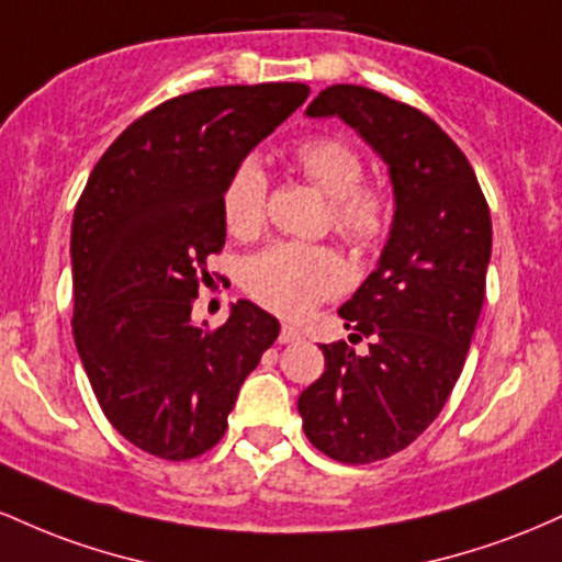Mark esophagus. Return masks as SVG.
I'll return each instance as SVG.
<instances>
[{
  "instance_id": "obj_1",
  "label": "esophagus",
  "mask_w": 562,
  "mask_h": 562,
  "mask_svg": "<svg viewBox=\"0 0 562 562\" xmlns=\"http://www.w3.org/2000/svg\"><path fill=\"white\" fill-rule=\"evenodd\" d=\"M295 340H301V330L293 325H282L280 330V344H295Z\"/></svg>"
}]
</instances>
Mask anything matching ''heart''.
Listing matches in <instances>:
<instances>
[{
	"instance_id": "b5f03b06",
	"label": "heart",
	"mask_w": 562,
	"mask_h": 562,
	"mask_svg": "<svg viewBox=\"0 0 562 562\" xmlns=\"http://www.w3.org/2000/svg\"><path fill=\"white\" fill-rule=\"evenodd\" d=\"M290 160L319 192L330 198V224L348 243H380L391 227V203L383 190L364 184V164L346 139L317 134L295 142ZM267 209V177L256 160H243L222 192V214L237 237L259 235ZM346 263L325 245L277 243L250 256L243 285L261 306L301 317L346 285Z\"/></svg>"
}]
</instances>
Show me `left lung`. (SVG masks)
Listing matches in <instances>:
<instances>
[{"label":"left lung","mask_w":562,"mask_h":562,"mask_svg":"<svg viewBox=\"0 0 562 562\" xmlns=\"http://www.w3.org/2000/svg\"><path fill=\"white\" fill-rule=\"evenodd\" d=\"M308 119H340L389 166L393 222L380 261L340 306L348 338L322 344L325 372L299 398L322 454L367 465L409 447L460 378L486 293L492 216L473 166L436 121L353 83L314 97Z\"/></svg>","instance_id":"left-lung-1"}]
</instances>
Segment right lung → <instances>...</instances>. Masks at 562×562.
<instances>
[{
	"instance_id": "add662e5",
	"label": "right lung",
	"mask_w": 562,
	"mask_h": 562,
	"mask_svg": "<svg viewBox=\"0 0 562 562\" xmlns=\"http://www.w3.org/2000/svg\"><path fill=\"white\" fill-rule=\"evenodd\" d=\"M308 97L306 83L209 87L153 108L97 160L70 227L74 338L102 412L160 460L222 441L243 380L280 335L250 301L190 319L227 237L229 173Z\"/></svg>"
}]
</instances>
